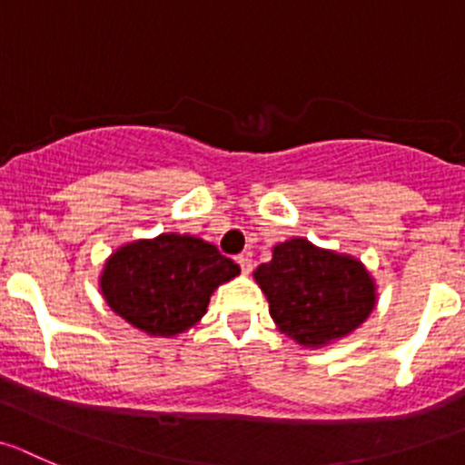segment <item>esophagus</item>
Masks as SVG:
<instances>
[{"label":"esophagus","instance_id":"obj_1","mask_svg":"<svg viewBox=\"0 0 465 465\" xmlns=\"http://www.w3.org/2000/svg\"><path fill=\"white\" fill-rule=\"evenodd\" d=\"M236 262H238V266H241L242 275H250V272H252V259H250V254H241Z\"/></svg>","mask_w":465,"mask_h":465}]
</instances>
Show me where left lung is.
Returning a JSON list of instances; mask_svg holds the SVG:
<instances>
[{
    "label": "left lung",
    "instance_id": "1",
    "mask_svg": "<svg viewBox=\"0 0 465 465\" xmlns=\"http://www.w3.org/2000/svg\"><path fill=\"white\" fill-rule=\"evenodd\" d=\"M254 282L266 293L277 331L302 349H325L349 337L379 301L376 280L360 259L307 238L277 242Z\"/></svg>",
    "mask_w": 465,
    "mask_h": 465
}]
</instances>
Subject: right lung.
<instances>
[{"instance_id": "obj_1", "label": "right lung", "mask_w": 465, "mask_h": 465, "mask_svg": "<svg viewBox=\"0 0 465 465\" xmlns=\"http://www.w3.org/2000/svg\"><path fill=\"white\" fill-rule=\"evenodd\" d=\"M236 275L238 263L213 242L169 232L116 247L98 286L125 323L151 337H176L202 321L213 292Z\"/></svg>"}]
</instances>
